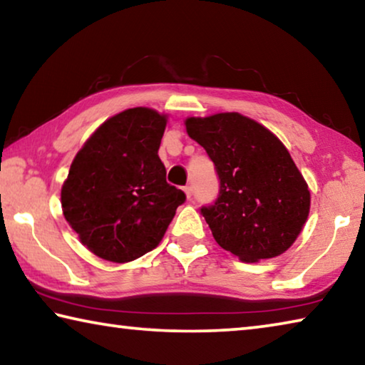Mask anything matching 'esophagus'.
Here are the masks:
<instances>
[{
	"label": "esophagus",
	"mask_w": 365,
	"mask_h": 365,
	"mask_svg": "<svg viewBox=\"0 0 365 365\" xmlns=\"http://www.w3.org/2000/svg\"><path fill=\"white\" fill-rule=\"evenodd\" d=\"M183 191H185V195H187L188 200H191V196H193V190H191V187H185Z\"/></svg>",
	"instance_id": "obj_1"
}]
</instances>
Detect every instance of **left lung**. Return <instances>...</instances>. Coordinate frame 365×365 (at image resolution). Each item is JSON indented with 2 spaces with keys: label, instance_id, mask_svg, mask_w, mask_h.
Wrapping results in <instances>:
<instances>
[{
  "label": "left lung",
  "instance_id": "8db88e82",
  "mask_svg": "<svg viewBox=\"0 0 365 365\" xmlns=\"http://www.w3.org/2000/svg\"><path fill=\"white\" fill-rule=\"evenodd\" d=\"M220 180L219 197L201 207L212 237L245 262L280 256L304 227L311 193L285 145L238 113L185 120Z\"/></svg>",
  "mask_w": 365,
  "mask_h": 365
}]
</instances>
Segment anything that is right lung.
Returning a JSON list of instances; mask_svg holds the SVG:
<instances>
[{"label":"right lung","mask_w":365,"mask_h":365,"mask_svg":"<svg viewBox=\"0 0 365 365\" xmlns=\"http://www.w3.org/2000/svg\"><path fill=\"white\" fill-rule=\"evenodd\" d=\"M168 115L132 108L103 122L71 164L63 214L98 257L130 262L156 248L185 201L158 156Z\"/></svg>","instance_id":"1"}]
</instances>
